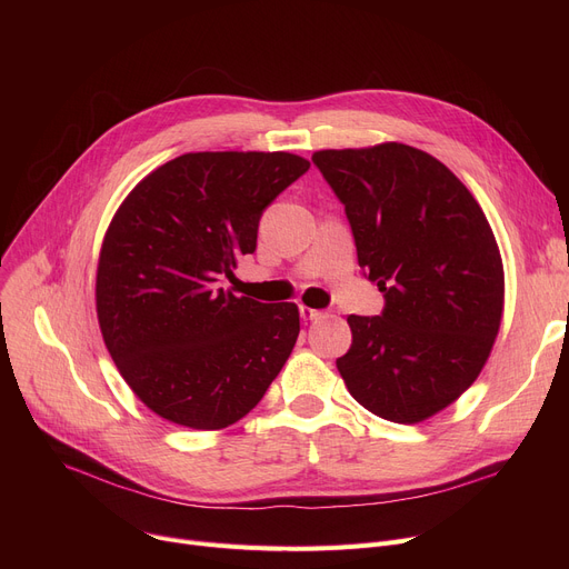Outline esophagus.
Wrapping results in <instances>:
<instances>
[{
	"mask_svg": "<svg viewBox=\"0 0 569 569\" xmlns=\"http://www.w3.org/2000/svg\"><path fill=\"white\" fill-rule=\"evenodd\" d=\"M300 316L305 318V320H318V318H325V313L322 311H318V309H311V307H300Z\"/></svg>",
	"mask_w": 569,
	"mask_h": 569,
	"instance_id": "obj_1",
	"label": "esophagus"
}]
</instances>
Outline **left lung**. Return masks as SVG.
I'll use <instances>...</instances> for the list:
<instances>
[{"mask_svg": "<svg viewBox=\"0 0 569 569\" xmlns=\"http://www.w3.org/2000/svg\"><path fill=\"white\" fill-rule=\"evenodd\" d=\"M311 161L385 297L380 316H348L352 346L337 369L382 420H429L468 390L493 348L505 302L493 230L461 179L417 147L322 149Z\"/></svg>", "mask_w": 569, "mask_h": 569, "instance_id": "left-lung-1", "label": "left lung"}]
</instances>
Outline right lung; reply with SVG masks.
<instances>
[{
    "instance_id": "1",
    "label": "right lung",
    "mask_w": 569,
    "mask_h": 569,
    "mask_svg": "<svg viewBox=\"0 0 569 569\" xmlns=\"http://www.w3.org/2000/svg\"><path fill=\"white\" fill-rule=\"evenodd\" d=\"M309 166L288 152H191L119 204L99 256L97 316L119 373L163 420L226 429L283 369L300 311L219 281L256 251L264 207Z\"/></svg>"
}]
</instances>
